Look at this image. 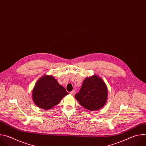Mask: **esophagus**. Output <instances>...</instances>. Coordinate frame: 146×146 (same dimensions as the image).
<instances>
[{
    "mask_svg": "<svg viewBox=\"0 0 146 146\" xmlns=\"http://www.w3.org/2000/svg\"><path fill=\"white\" fill-rule=\"evenodd\" d=\"M70 95H74L75 94V91L73 90V91H71V92H70Z\"/></svg>",
    "mask_w": 146,
    "mask_h": 146,
    "instance_id": "esophagus-1",
    "label": "esophagus"
}]
</instances>
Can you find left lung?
I'll return each instance as SVG.
<instances>
[{"mask_svg":"<svg viewBox=\"0 0 146 146\" xmlns=\"http://www.w3.org/2000/svg\"><path fill=\"white\" fill-rule=\"evenodd\" d=\"M108 87L103 80L94 75L87 77L75 98L80 105L91 111L99 110L105 105L108 99Z\"/></svg>","mask_w":146,"mask_h":146,"instance_id":"obj_1","label":"left lung"}]
</instances>
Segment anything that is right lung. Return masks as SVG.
<instances>
[{
	"mask_svg": "<svg viewBox=\"0 0 146 146\" xmlns=\"http://www.w3.org/2000/svg\"><path fill=\"white\" fill-rule=\"evenodd\" d=\"M68 94L54 77L45 75L37 81L32 91V98L37 107L49 110L57 105Z\"/></svg>",
	"mask_w": 146,
	"mask_h": 146,
	"instance_id": "add662e5",
	"label": "right lung"
}]
</instances>
